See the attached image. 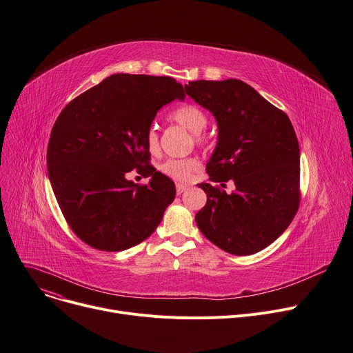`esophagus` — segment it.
<instances>
[{"mask_svg":"<svg viewBox=\"0 0 353 353\" xmlns=\"http://www.w3.org/2000/svg\"><path fill=\"white\" fill-rule=\"evenodd\" d=\"M176 189H177V194L180 196V194H183L187 190V185L185 184H177Z\"/></svg>","mask_w":353,"mask_h":353,"instance_id":"obj_1","label":"esophagus"}]
</instances>
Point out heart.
I'll list each match as a JSON object with an SVG mask.
<instances>
[{"label": "heart", "instance_id": "obj_1", "mask_svg": "<svg viewBox=\"0 0 353 353\" xmlns=\"http://www.w3.org/2000/svg\"><path fill=\"white\" fill-rule=\"evenodd\" d=\"M172 121L184 126L187 130L194 133L197 143L204 142L201 132L207 126L205 113L196 105H183L172 112ZM146 148L150 153L159 150V134L154 128H150L146 133ZM200 170V161L194 157L185 159H169L160 164V172L177 181H189Z\"/></svg>", "mask_w": 353, "mask_h": 353}]
</instances>
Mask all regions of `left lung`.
<instances>
[{
    "label": "left lung",
    "mask_w": 353,
    "mask_h": 353,
    "mask_svg": "<svg viewBox=\"0 0 353 353\" xmlns=\"http://www.w3.org/2000/svg\"><path fill=\"white\" fill-rule=\"evenodd\" d=\"M185 93L214 114L219 142L201 183L207 203L196 214L204 237L234 255L264 250L295 217L299 145L290 117L239 79L194 81ZM227 181L236 189L225 194Z\"/></svg>",
    "instance_id": "obj_1"
}]
</instances>
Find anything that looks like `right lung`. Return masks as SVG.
<instances>
[{
	"label": "right lung",
	"instance_id": "add662e5",
	"mask_svg": "<svg viewBox=\"0 0 353 353\" xmlns=\"http://www.w3.org/2000/svg\"><path fill=\"white\" fill-rule=\"evenodd\" d=\"M184 98L173 78L114 74L59 113L48 176L68 225L92 248L128 250L160 224L176 185L150 164L146 133L160 108ZM134 168L152 177L149 185L124 177Z\"/></svg>",
	"mask_w": 353,
	"mask_h": 353
}]
</instances>
